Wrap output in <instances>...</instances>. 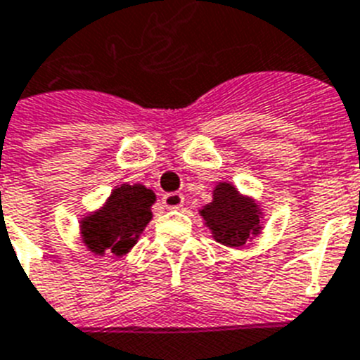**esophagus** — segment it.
Returning <instances> with one entry per match:
<instances>
[{
  "label": "esophagus",
  "instance_id": "34e87169",
  "mask_svg": "<svg viewBox=\"0 0 360 360\" xmlns=\"http://www.w3.org/2000/svg\"><path fill=\"white\" fill-rule=\"evenodd\" d=\"M162 204L169 210H178L184 206V195L182 193H165L162 198Z\"/></svg>",
  "mask_w": 360,
  "mask_h": 360
}]
</instances>
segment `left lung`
I'll return each mask as SVG.
<instances>
[{
    "label": "left lung",
    "mask_w": 360,
    "mask_h": 360,
    "mask_svg": "<svg viewBox=\"0 0 360 360\" xmlns=\"http://www.w3.org/2000/svg\"><path fill=\"white\" fill-rule=\"evenodd\" d=\"M200 217L212 230L213 239L224 246L246 245L261 231L263 219L259 206L228 182H219L213 189V200L202 207Z\"/></svg>",
    "instance_id": "left-lung-1"
}]
</instances>
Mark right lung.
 <instances>
[{
    "mask_svg": "<svg viewBox=\"0 0 360 360\" xmlns=\"http://www.w3.org/2000/svg\"><path fill=\"white\" fill-rule=\"evenodd\" d=\"M156 202L153 189L141 184H123L115 187L105 206L80 221V233L84 245L94 254L110 252L124 255L139 239L153 219L150 206Z\"/></svg>",
    "mask_w": 360,
    "mask_h": 360,
    "instance_id": "add662e5",
    "label": "right lung"
}]
</instances>
